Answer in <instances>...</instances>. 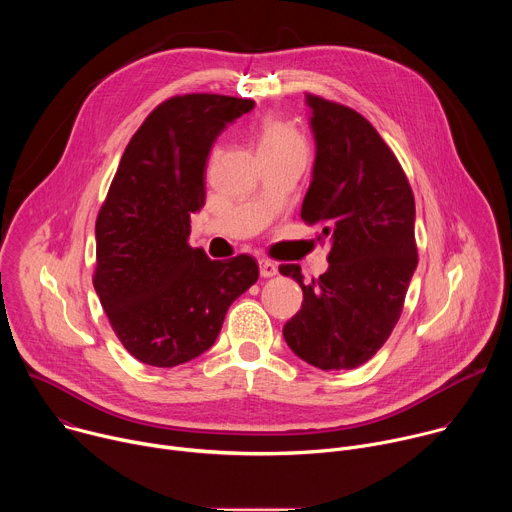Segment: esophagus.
<instances>
[{"label": "esophagus", "mask_w": 512, "mask_h": 512, "mask_svg": "<svg viewBox=\"0 0 512 512\" xmlns=\"http://www.w3.org/2000/svg\"><path fill=\"white\" fill-rule=\"evenodd\" d=\"M259 269H261L263 277L277 275V265L273 261H269V259H259Z\"/></svg>", "instance_id": "1"}]
</instances>
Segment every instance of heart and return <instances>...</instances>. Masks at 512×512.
<instances>
[{
	"mask_svg": "<svg viewBox=\"0 0 512 512\" xmlns=\"http://www.w3.org/2000/svg\"><path fill=\"white\" fill-rule=\"evenodd\" d=\"M257 150L259 154H279V152H304L306 141L302 133L283 119L265 117L257 127Z\"/></svg>",
	"mask_w": 512,
	"mask_h": 512,
	"instance_id": "heart-1",
	"label": "heart"
}]
</instances>
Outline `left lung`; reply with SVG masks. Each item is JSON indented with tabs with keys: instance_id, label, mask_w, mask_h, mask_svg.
<instances>
[{
	"instance_id": "obj_1",
	"label": "left lung",
	"mask_w": 512,
	"mask_h": 512,
	"mask_svg": "<svg viewBox=\"0 0 512 512\" xmlns=\"http://www.w3.org/2000/svg\"><path fill=\"white\" fill-rule=\"evenodd\" d=\"M316 139L302 221L330 239L328 271L304 283L300 265H279L302 291L283 338L322 371L356 369L387 342L417 267L415 200L379 131L354 109L306 95Z\"/></svg>"
}]
</instances>
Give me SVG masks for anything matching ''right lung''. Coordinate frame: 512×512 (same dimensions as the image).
Here are the masks:
<instances>
[{
	"label": "right lung",
	"instance_id": "1",
	"mask_svg": "<svg viewBox=\"0 0 512 512\" xmlns=\"http://www.w3.org/2000/svg\"><path fill=\"white\" fill-rule=\"evenodd\" d=\"M251 99L212 93L160 103L129 139L99 210L93 285L125 350L170 369L208 350L229 306L257 281L251 255L212 261L188 245L214 139Z\"/></svg>",
	"mask_w": 512,
	"mask_h": 512
}]
</instances>
